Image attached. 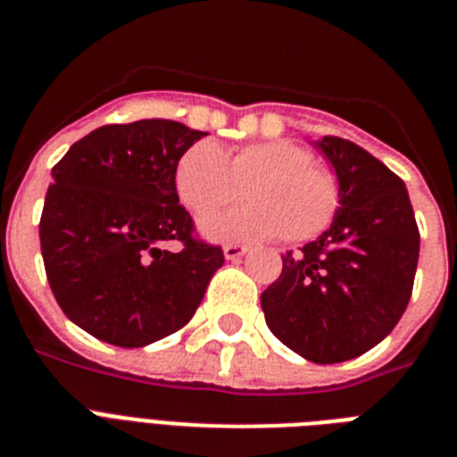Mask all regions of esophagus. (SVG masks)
I'll return each mask as SVG.
<instances>
[{
    "mask_svg": "<svg viewBox=\"0 0 457 457\" xmlns=\"http://www.w3.org/2000/svg\"><path fill=\"white\" fill-rule=\"evenodd\" d=\"M245 253H247V247H245V245H236V242L224 245V256L228 258V261H237V258H242Z\"/></svg>",
    "mask_w": 457,
    "mask_h": 457,
    "instance_id": "34e87169",
    "label": "esophagus"
}]
</instances>
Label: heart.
<instances>
[{"label":"heart","instance_id":"obj_1","mask_svg":"<svg viewBox=\"0 0 457 457\" xmlns=\"http://www.w3.org/2000/svg\"><path fill=\"white\" fill-rule=\"evenodd\" d=\"M179 201L194 217H205L247 196V204L204 221L217 240L309 242L337 217L341 189L332 171L295 141H258L224 153L199 141L173 169Z\"/></svg>","mask_w":457,"mask_h":457}]
</instances>
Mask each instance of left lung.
Listing matches in <instances>:
<instances>
[{"label":"left lung","instance_id":"left-lung-1","mask_svg":"<svg viewBox=\"0 0 457 457\" xmlns=\"http://www.w3.org/2000/svg\"><path fill=\"white\" fill-rule=\"evenodd\" d=\"M318 148L332 162L341 208L329 231L281 256L284 270L261 295L278 341L313 364L369 353L398 325L419 263V226L405 183L341 137Z\"/></svg>","mask_w":457,"mask_h":457}]
</instances>
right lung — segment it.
Instances as JSON below:
<instances>
[{
    "instance_id": "1",
    "label": "right lung",
    "mask_w": 457,
    "mask_h": 457,
    "mask_svg": "<svg viewBox=\"0 0 457 457\" xmlns=\"http://www.w3.org/2000/svg\"><path fill=\"white\" fill-rule=\"evenodd\" d=\"M205 135L164 119L103 125L52 169L40 253L54 300L91 337L141 348L179 332L224 265L173 187L176 162Z\"/></svg>"
}]
</instances>
